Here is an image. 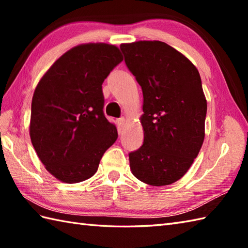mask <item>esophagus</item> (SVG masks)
I'll return each instance as SVG.
<instances>
[{
	"label": "esophagus",
	"instance_id": "34e87169",
	"mask_svg": "<svg viewBox=\"0 0 248 248\" xmlns=\"http://www.w3.org/2000/svg\"><path fill=\"white\" fill-rule=\"evenodd\" d=\"M117 124H118V128L121 130V129H123V128L124 127V124H125V119H124V117L118 118V119H117Z\"/></svg>",
	"mask_w": 248,
	"mask_h": 248
}]
</instances>
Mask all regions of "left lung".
Masks as SVG:
<instances>
[{
    "label": "left lung",
    "instance_id": "1",
    "mask_svg": "<svg viewBox=\"0 0 248 248\" xmlns=\"http://www.w3.org/2000/svg\"><path fill=\"white\" fill-rule=\"evenodd\" d=\"M120 50L144 97V144L129 154L131 171L149 186H168L186 175L203 143L202 78L186 56L162 41L123 44Z\"/></svg>",
    "mask_w": 248,
    "mask_h": 248
}]
</instances>
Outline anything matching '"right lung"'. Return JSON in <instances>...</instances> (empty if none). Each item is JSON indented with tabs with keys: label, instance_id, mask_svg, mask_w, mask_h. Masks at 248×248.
Returning <instances> with one entry per match:
<instances>
[{
	"label": "right lung",
	"instance_id": "right-lung-1",
	"mask_svg": "<svg viewBox=\"0 0 248 248\" xmlns=\"http://www.w3.org/2000/svg\"><path fill=\"white\" fill-rule=\"evenodd\" d=\"M121 62L113 45H80L62 54L37 85L31 140L46 170L59 180L78 183L93 176L117 140V129L103 113L102 83Z\"/></svg>",
	"mask_w": 248,
	"mask_h": 248
}]
</instances>
